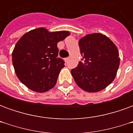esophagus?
Segmentation results:
<instances>
[{
    "instance_id": "34e87169",
    "label": "esophagus",
    "mask_w": 133,
    "mask_h": 133,
    "mask_svg": "<svg viewBox=\"0 0 133 133\" xmlns=\"http://www.w3.org/2000/svg\"><path fill=\"white\" fill-rule=\"evenodd\" d=\"M68 60H69V58H65V62H68Z\"/></svg>"
}]
</instances>
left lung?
<instances>
[{
    "instance_id": "left-lung-1",
    "label": "left lung",
    "mask_w": 133,
    "mask_h": 133,
    "mask_svg": "<svg viewBox=\"0 0 133 133\" xmlns=\"http://www.w3.org/2000/svg\"><path fill=\"white\" fill-rule=\"evenodd\" d=\"M78 43L83 58L71 70L75 83L88 92L105 89L113 81L119 68L117 47L101 33L88 34L81 38Z\"/></svg>"
}]
</instances>
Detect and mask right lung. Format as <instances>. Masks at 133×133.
<instances>
[{"label":"right lung","instance_id":"right-lung-1","mask_svg":"<svg viewBox=\"0 0 133 133\" xmlns=\"http://www.w3.org/2000/svg\"><path fill=\"white\" fill-rule=\"evenodd\" d=\"M69 31L49 32L45 28L31 30L20 38L12 52L17 77L28 88L44 92L55 86L65 62L57 58L58 42Z\"/></svg>","mask_w":133,"mask_h":133}]
</instances>
